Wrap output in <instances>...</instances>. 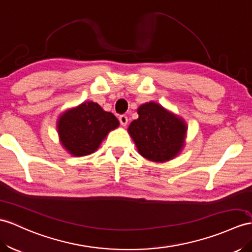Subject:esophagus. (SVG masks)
<instances>
[{"label":"esophagus","instance_id":"34e87169","mask_svg":"<svg viewBox=\"0 0 252 252\" xmlns=\"http://www.w3.org/2000/svg\"><path fill=\"white\" fill-rule=\"evenodd\" d=\"M119 121H120V123H121V125H123V126H126L127 125V123H128V118L126 115H120V118H119Z\"/></svg>","mask_w":252,"mask_h":252}]
</instances>
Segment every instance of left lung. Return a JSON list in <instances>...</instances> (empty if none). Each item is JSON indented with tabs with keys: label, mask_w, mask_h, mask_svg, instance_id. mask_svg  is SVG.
<instances>
[{
	"label": "left lung",
	"mask_w": 252,
	"mask_h": 252,
	"mask_svg": "<svg viewBox=\"0 0 252 252\" xmlns=\"http://www.w3.org/2000/svg\"><path fill=\"white\" fill-rule=\"evenodd\" d=\"M138 114L139 119L130 123L128 132L140 155L156 162L179 155L185 142V121L154 101L141 105Z\"/></svg>",
	"instance_id": "obj_1"
}]
</instances>
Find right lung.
<instances>
[{"instance_id": "1", "label": "right lung", "mask_w": 252, "mask_h": 252, "mask_svg": "<svg viewBox=\"0 0 252 252\" xmlns=\"http://www.w3.org/2000/svg\"><path fill=\"white\" fill-rule=\"evenodd\" d=\"M120 122L111 112L103 111L96 102L87 101L67 110L58 120L61 143L72 156H85L99 147L109 131Z\"/></svg>"}]
</instances>
